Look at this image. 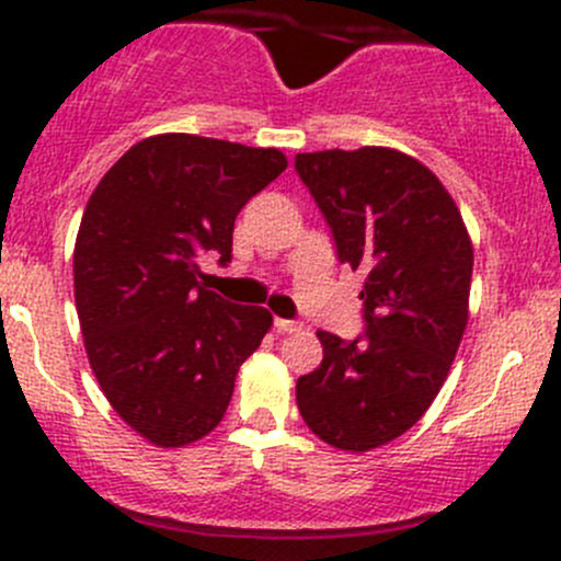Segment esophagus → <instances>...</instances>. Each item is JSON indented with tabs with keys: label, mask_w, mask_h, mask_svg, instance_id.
<instances>
[{
	"label": "esophagus",
	"mask_w": 561,
	"mask_h": 561,
	"mask_svg": "<svg viewBox=\"0 0 561 561\" xmlns=\"http://www.w3.org/2000/svg\"><path fill=\"white\" fill-rule=\"evenodd\" d=\"M274 328H276V331H279V333H293V331H298V328H301V325H298L296 320H285V317H276Z\"/></svg>",
	"instance_id": "obj_1"
}]
</instances>
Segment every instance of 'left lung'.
<instances>
[{
    "label": "left lung",
    "mask_w": 561,
    "mask_h": 561,
    "mask_svg": "<svg viewBox=\"0 0 561 561\" xmlns=\"http://www.w3.org/2000/svg\"><path fill=\"white\" fill-rule=\"evenodd\" d=\"M336 254L364 271L366 333L317 331L322 364L298 377L304 423L366 454L415 426L448 377L469 320L472 241L443 181L388 146L296 157Z\"/></svg>",
    "instance_id": "obj_1"
}]
</instances>
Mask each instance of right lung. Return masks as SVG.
<instances>
[{
    "label": "right lung",
    "instance_id": "obj_1",
    "mask_svg": "<svg viewBox=\"0 0 561 561\" xmlns=\"http://www.w3.org/2000/svg\"><path fill=\"white\" fill-rule=\"evenodd\" d=\"M287 168L279 149L165 133L138 140L94 186L72 252L89 366L129 428L184 448L219 426L239 366L274 317L201 285L228 263L241 208Z\"/></svg>",
    "mask_w": 561,
    "mask_h": 561
}]
</instances>
